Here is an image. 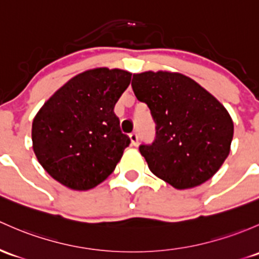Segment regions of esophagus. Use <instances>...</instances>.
Returning <instances> with one entry per match:
<instances>
[{"mask_svg": "<svg viewBox=\"0 0 259 259\" xmlns=\"http://www.w3.org/2000/svg\"><path fill=\"white\" fill-rule=\"evenodd\" d=\"M130 140H132L133 145H137L138 140H139V137H138L137 133H132V134H130Z\"/></svg>", "mask_w": 259, "mask_h": 259, "instance_id": "esophagus-1", "label": "esophagus"}]
</instances>
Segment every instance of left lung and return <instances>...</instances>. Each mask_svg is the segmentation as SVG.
I'll return each mask as SVG.
<instances>
[{
    "mask_svg": "<svg viewBox=\"0 0 259 259\" xmlns=\"http://www.w3.org/2000/svg\"><path fill=\"white\" fill-rule=\"evenodd\" d=\"M132 87L155 122L152 143L139 146L151 172L180 190L211 179L227 159L233 138L225 107L179 73L134 74Z\"/></svg>",
    "mask_w": 259,
    "mask_h": 259,
    "instance_id": "left-lung-1",
    "label": "left lung"
}]
</instances>
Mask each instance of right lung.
<instances>
[{
  "instance_id": "obj_1",
  "label": "right lung",
  "mask_w": 259,
  "mask_h": 259,
  "mask_svg": "<svg viewBox=\"0 0 259 259\" xmlns=\"http://www.w3.org/2000/svg\"><path fill=\"white\" fill-rule=\"evenodd\" d=\"M130 79L120 69L87 70L40 108L32 124L33 151L54 180L83 191L113 172L130 144L114 113Z\"/></svg>"
}]
</instances>
